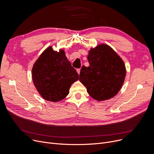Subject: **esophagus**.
<instances>
[{
	"mask_svg": "<svg viewBox=\"0 0 154 154\" xmlns=\"http://www.w3.org/2000/svg\"><path fill=\"white\" fill-rule=\"evenodd\" d=\"M77 72L79 74H80V69H77Z\"/></svg>",
	"mask_w": 154,
	"mask_h": 154,
	"instance_id": "34e87169",
	"label": "esophagus"
}]
</instances>
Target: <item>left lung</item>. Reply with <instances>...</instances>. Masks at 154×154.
<instances>
[{
    "label": "left lung",
    "mask_w": 154,
    "mask_h": 154,
    "mask_svg": "<svg viewBox=\"0 0 154 154\" xmlns=\"http://www.w3.org/2000/svg\"><path fill=\"white\" fill-rule=\"evenodd\" d=\"M87 59L89 66L82 67L79 80L86 87L88 94L99 101L114 97L122 87L125 77L122 60L106 44L92 48Z\"/></svg>",
    "instance_id": "8db88e82"
}]
</instances>
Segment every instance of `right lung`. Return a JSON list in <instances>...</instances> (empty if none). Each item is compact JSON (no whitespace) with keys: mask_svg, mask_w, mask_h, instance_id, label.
Returning a JSON list of instances; mask_svg holds the SVG:
<instances>
[{"mask_svg":"<svg viewBox=\"0 0 154 154\" xmlns=\"http://www.w3.org/2000/svg\"><path fill=\"white\" fill-rule=\"evenodd\" d=\"M32 79L44 99L56 102L69 94L71 85L79 79V74L63 51L57 52L50 47L35 62Z\"/></svg>","mask_w":154,"mask_h":154,"instance_id":"1","label":"right lung"}]
</instances>
